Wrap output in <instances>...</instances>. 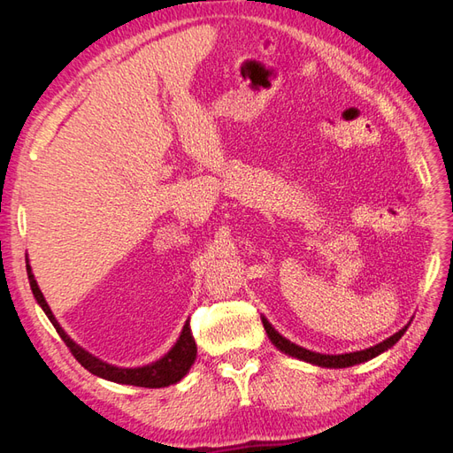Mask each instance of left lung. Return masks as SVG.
I'll list each match as a JSON object with an SVG mask.
<instances>
[{"label": "left lung", "instance_id": "obj_1", "mask_svg": "<svg viewBox=\"0 0 453 453\" xmlns=\"http://www.w3.org/2000/svg\"><path fill=\"white\" fill-rule=\"evenodd\" d=\"M263 325H265V331L268 334V339L276 346L278 350L288 354V356H294L297 360H303V362H310L315 365H321V368H349V365H356V364H362V362H368L375 356H380L381 352H386L388 349H391L393 344H395L403 334H405L407 326H403V329L395 334H391L389 339H386L380 344L370 346V349L365 350H358V352H346V354H319V352H313V350H307L303 346H297L296 342H290L278 333L274 326L268 323L266 317H263Z\"/></svg>", "mask_w": 453, "mask_h": 453}]
</instances>
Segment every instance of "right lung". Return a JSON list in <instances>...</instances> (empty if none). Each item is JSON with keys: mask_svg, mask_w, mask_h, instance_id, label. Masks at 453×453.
<instances>
[{"mask_svg": "<svg viewBox=\"0 0 453 453\" xmlns=\"http://www.w3.org/2000/svg\"><path fill=\"white\" fill-rule=\"evenodd\" d=\"M27 274H28V282H31V290L36 303L42 307V311L46 313L48 319H50L54 329L58 331V334H60V339L65 342L67 349H70V352L73 354V358L78 360L85 370H89L93 375H97V378L109 380L114 383H124V386H136V388H150V389L167 388L185 378L190 370V365L195 364L196 342L192 339L188 321L185 323V326H182L180 336L177 339V342L173 344V349L165 356H161L159 360L151 362L148 365H140V368H119V365L99 360L97 356H93L91 352L81 349L78 342H73L72 336H67V333L62 329L60 323L56 321L54 313L50 311V307H48L44 300L41 288H38L35 280V274L31 271L28 261H27Z\"/></svg>", "mask_w": 453, "mask_h": 453, "instance_id": "right-lung-1", "label": "right lung"}]
</instances>
